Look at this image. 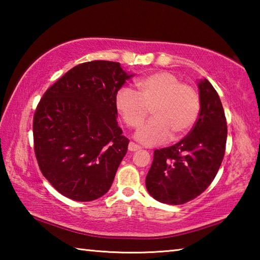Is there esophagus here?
Returning <instances> with one entry per match:
<instances>
[{
  "instance_id": "1",
  "label": "esophagus",
  "mask_w": 260,
  "mask_h": 260,
  "mask_svg": "<svg viewBox=\"0 0 260 260\" xmlns=\"http://www.w3.org/2000/svg\"><path fill=\"white\" fill-rule=\"evenodd\" d=\"M128 150H129V151H138V150H140V147L138 146V144H135V143H133V142H129V144H128Z\"/></svg>"
}]
</instances>
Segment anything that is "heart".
Listing matches in <instances>:
<instances>
[{"mask_svg":"<svg viewBox=\"0 0 260 260\" xmlns=\"http://www.w3.org/2000/svg\"><path fill=\"white\" fill-rule=\"evenodd\" d=\"M138 91L121 87L114 96L116 109L131 128H138L149 109L152 119L136 132L135 140L143 146L166 142L172 135L179 139L192 128L199 118L201 101L191 86L182 83L165 71L141 77L135 82Z\"/></svg>","mask_w":260,"mask_h":260,"instance_id":"1","label":"heart"}]
</instances>
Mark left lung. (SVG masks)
<instances>
[{
    "instance_id": "1",
    "label": "left lung",
    "mask_w": 260,
    "mask_h": 260,
    "mask_svg": "<svg viewBox=\"0 0 260 260\" xmlns=\"http://www.w3.org/2000/svg\"><path fill=\"white\" fill-rule=\"evenodd\" d=\"M197 86L201 112L195 126L177 144L153 152L146 187L160 203L179 205L196 199L213 181L225 155L227 124L221 101L208 79Z\"/></svg>"
}]
</instances>
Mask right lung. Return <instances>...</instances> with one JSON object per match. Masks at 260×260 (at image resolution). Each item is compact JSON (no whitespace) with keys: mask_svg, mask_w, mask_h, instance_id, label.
Returning a JSON list of instances; mask_svg holds the SVG:
<instances>
[{"mask_svg":"<svg viewBox=\"0 0 260 260\" xmlns=\"http://www.w3.org/2000/svg\"><path fill=\"white\" fill-rule=\"evenodd\" d=\"M133 76L116 61H87L43 95L33 119L34 151L43 177L63 196L89 202L111 187L129 142L114 96Z\"/></svg>","mask_w":260,"mask_h":260,"instance_id":"obj_1","label":"right lung"}]
</instances>
